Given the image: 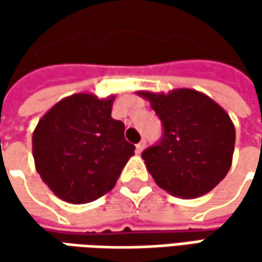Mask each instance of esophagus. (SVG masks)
Segmentation results:
<instances>
[{"mask_svg": "<svg viewBox=\"0 0 262 262\" xmlns=\"http://www.w3.org/2000/svg\"><path fill=\"white\" fill-rule=\"evenodd\" d=\"M144 147H146V141H144V140H141V141H140V143L136 146L137 153H141V151L144 150Z\"/></svg>", "mask_w": 262, "mask_h": 262, "instance_id": "obj_1", "label": "esophagus"}]
</instances>
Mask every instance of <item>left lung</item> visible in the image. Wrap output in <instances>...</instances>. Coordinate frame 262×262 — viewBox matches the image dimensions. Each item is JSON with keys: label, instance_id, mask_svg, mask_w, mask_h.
Returning <instances> with one entry per match:
<instances>
[{"label": "left lung", "instance_id": "8db88e82", "mask_svg": "<svg viewBox=\"0 0 262 262\" xmlns=\"http://www.w3.org/2000/svg\"><path fill=\"white\" fill-rule=\"evenodd\" d=\"M137 95L150 102L163 124L160 143L141 155L155 182L186 200L210 192L232 166L236 133L226 111L192 89Z\"/></svg>", "mask_w": 262, "mask_h": 262}]
</instances>
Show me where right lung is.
<instances>
[{
  "instance_id": "1",
  "label": "right lung",
  "mask_w": 262,
  "mask_h": 262,
  "mask_svg": "<svg viewBox=\"0 0 262 262\" xmlns=\"http://www.w3.org/2000/svg\"><path fill=\"white\" fill-rule=\"evenodd\" d=\"M115 96L99 99L76 93L54 105L32 137L37 173L58 198L92 203L115 186L136 147L124 138L125 125L114 119Z\"/></svg>"
}]
</instances>
